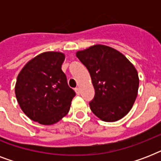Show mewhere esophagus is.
<instances>
[{
	"label": "esophagus",
	"instance_id": "esophagus-1",
	"mask_svg": "<svg viewBox=\"0 0 161 161\" xmlns=\"http://www.w3.org/2000/svg\"><path fill=\"white\" fill-rule=\"evenodd\" d=\"M75 92L77 93V94H79L80 93V88H75Z\"/></svg>",
	"mask_w": 161,
	"mask_h": 161
}]
</instances>
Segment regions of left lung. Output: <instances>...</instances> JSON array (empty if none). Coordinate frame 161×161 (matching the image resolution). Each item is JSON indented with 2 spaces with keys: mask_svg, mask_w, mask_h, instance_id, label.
I'll return each instance as SVG.
<instances>
[{
  "mask_svg": "<svg viewBox=\"0 0 161 161\" xmlns=\"http://www.w3.org/2000/svg\"><path fill=\"white\" fill-rule=\"evenodd\" d=\"M77 58L90 73L95 95L89 106L105 122H114L132 108L138 94L139 76L135 66L117 50L94 45L78 51Z\"/></svg>",
  "mask_w": 161,
  "mask_h": 161,
  "instance_id": "obj_1",
  "label": "left lung"
}]
</instances>
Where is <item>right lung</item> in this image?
I'll return each mask as SVG.
<instances>
[{"label": "right lung", "instance_id": "add662e5", "mask_svg": "<svg viewBox=\"0 0 161 161\" xmlns=\"http://www.w3.org/2000/svg\"><path fill=\"white\" fill-rule=\"evenodd\" d=\"M64 59L63 53L46 52L29 61L17 76L15 93L19 105L29 119L41 125L62 119L76 95L61 68Z\"/></svg>", "mask_w": 161, "mask_h": 161}]
</instances>
